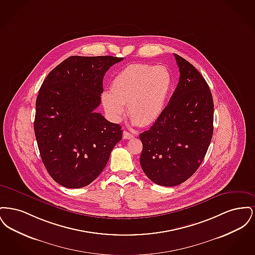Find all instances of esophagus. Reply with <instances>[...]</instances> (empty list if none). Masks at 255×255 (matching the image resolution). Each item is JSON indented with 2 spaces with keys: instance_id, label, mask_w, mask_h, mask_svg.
<instances>
[{
  "instance_id": "obj_1",
  "label": "esophagus",
  "mask_w": 255,
  "mask_h": 255,
  "mask_svg": "<svg viewBox=\"0 0 255 255\" xmlns=\"http://www.w3.org/2000/svg\"><path fill=\"white\" fill-rule=\"evenodd\" d=\"M133 133H130V132H127V131H124V132H123V138H125V139H131V138H133Z\"/></svg>"
}]
</instances>
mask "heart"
Here are the masks:
<instances>
[{"mask_svg":"<svg viewBox=\"0 0 255 255\" xmlns=\"http://www.w3.org/2000/svg\"><path fill=\"white\" fill-rule=\"evenodd\" d=\"M173 86V77L164 66L133 64L125 67L112 81L111 92L101 101L110 119L120 122L127 113L134 124L147 126L163 113Z\"/></svg>","mask_w":255,"mask_h":255,"instance_id":"1","label":"heart"}]
</instances>
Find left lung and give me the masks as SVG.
Instances as JSON below:
<instances>
[{"label":"left lung","mask_w":255,"mask_h":255,"mask_svg":"<svg viewBox=\"0 0 255 255\" xmlns=\"http://www.w3.org/2000/svg\"><path fill=\"white\" fill-rule=\"evenodd\" d=\"M180 80L169 103L154 125L139 134L140 165L162 186L188 180L201 165L213 133L214 105L205 78L192 64L174 54Z\"/></svg>","instance_id":"8db88e82"}]
</instances>
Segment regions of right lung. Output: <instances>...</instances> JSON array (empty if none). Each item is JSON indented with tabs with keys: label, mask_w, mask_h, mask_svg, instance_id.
<instances>
[{
	"label": "right lung",
	"mask_w": 255,
	"mask_h": 255,
	"mask_svg": "<svg viewBox=\"0 0 255 255\" xmlns=\"http://www.w3.org/2000/svg\"><path fill=\"white\" fill-rule=\"evenodd\" d=\"M123 60L114 56H71L48 74L36 99L34 133L50 177L68 188L94 182L122 137V126L95 110L103 77Z\"/></svg>",
	"instance_id": "obj_1"
}]
</instances>
